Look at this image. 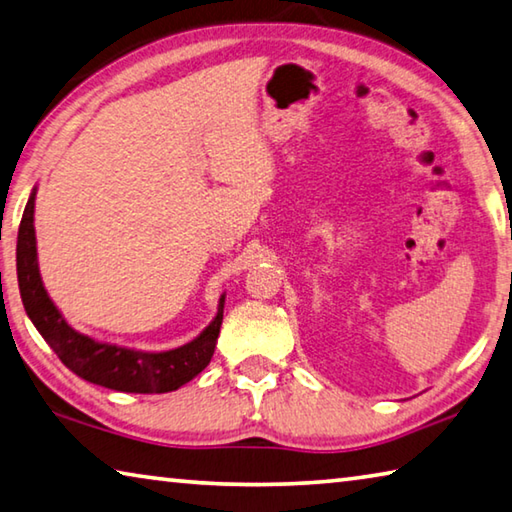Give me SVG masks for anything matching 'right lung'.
Listing matches in <instances>:
<instances>
[{
  "instance_id": "right-lung-1",
  "label": "right lung",
  "mask_w": 512,
  "mask_h": 512,
  "mask_svg": "<svg viewBox=\"0 0 512 512\" xmlns=\"http://www.w3.org/2000/svg\"><path fill=\"white\" fill-rule=\"evenodd\" d=\"M33 213L35 188L26 202L20 231H17V283H20L26 315L69 371H74L78 378L114 391L168 393L191 382L197 373L209 366L222 326L224 294L218 303V315L213 317L211 324L193 342L173 348V351L150 353L96 342L71 328L44 290L38 267V247H35Z\"/></svg>"
}]
</instances>
